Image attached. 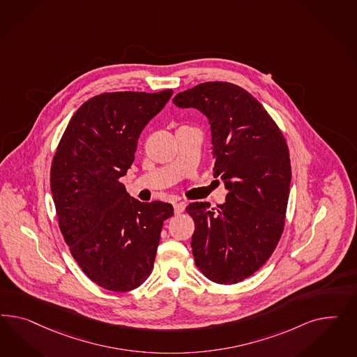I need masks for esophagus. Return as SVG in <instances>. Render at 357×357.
<instances>
[{"mask_svg": "<svg viewBox=\"0 0 357 357\" xmlns=\"http://www.w3.org/2000/svg\"><path fill=\"white\" fill-rule=\"evenodd\" d=\"M184 208H185V203H184V202L175 203V204H174V212H175V215H181L182 212H184Z\"/></svg>", "mask_w": 357, "mask_h": 357, "instance_id": "1", "label": "esophagus"}]
</instances>
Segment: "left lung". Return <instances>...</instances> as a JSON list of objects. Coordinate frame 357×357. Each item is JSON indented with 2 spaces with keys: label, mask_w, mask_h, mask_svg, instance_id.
Wrapping results in <instances>:
<instances>
[{
  "label": "left lung",
  "mask_w": 357,
  "mask_h": 357,
  "mask_svg": "<svg viewBox=\"0 0 357 357\" xmlns=\"http://www.w3.org/2000/svg\"><path fill=\"white\" fill-rule=\"evenodd\" d=\"M173 103L209 120L213 172L227 190L224 204L185 208L195 221V263L209 280L236 284L259 270L280 241L292 178L287 141L259 100L230 82L199 84Z\"/></svg>",
  "instance_id": "8db88e82"
}]
</instances>
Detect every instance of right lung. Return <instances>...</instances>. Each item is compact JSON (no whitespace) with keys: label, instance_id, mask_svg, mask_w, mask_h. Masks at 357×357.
I'll list each match as a JSON object with an SVG mask.
<instances>
[{"label":"right lung","instance_id":"add662e5","mask_svg":"<svg viewBox=\"0 0 357 357\" xmlns=\"http://www.w3.org/2000/svg\"><path fill=\"white\" fill-rule=\"evenodd\" d=\"M173 90L116 91L89 99L69 121L51 166L59 227L78 266L99 287L128 292L149 278L163 221L162 202L141 203L120 182L145 126Z\"/></svg>","mask_w":357,"mask_h":357}]
</instances>
